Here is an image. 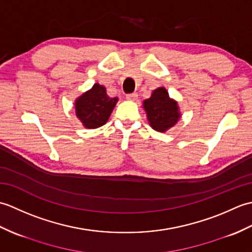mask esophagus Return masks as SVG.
Segmentation results:
<instances>
[{"instance_id":"esophagus-1","label":"esophagus","mask_w":252,"mask_h":252,"mask_svg":"<svg viewBox=\"0 0 252 252\" xmlns=\"http://www.w3.org/2000/svg\"><path fill=\"white\" fill-rule=\"evenodd\" d=\"M137 98V93H131V94H126V99L130 100H135Z\"/></svg>"}]
</instances>
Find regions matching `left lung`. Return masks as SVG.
I'll use <instances>...</instances> for the list:
<instances>
[{"label":"left lung","instance_id":"8db88e82","mask_svg":"<svg viewBox=\"0 0 252 252\" xmlns=\"http://www.w3.org/2000/svg\"><path fill=\"white\" fill-rule=\"evenodd\" d=\"M143 107L147 114L149 125L159 132H165L173 126L181 117L178 103L169 97L164 88L155 90L151 97L144 100Z\"/></svg>","mask_w":252,"mask_h":252}]
</instances>
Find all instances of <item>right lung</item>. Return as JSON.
Returning <instances> with one entry per match:
<instances>
[{
	"label": "right lung",
	"mask_w": 252,
	"mask_h": 252,
	"mask_svg": "<svg viewBox=\"0 0 252 252\" xmlns=\"http://www.w3.org/2000/svg\"><path fill=\"white\" fill-rule=\"evenodd\" d=\"M118 101L109 97L103 85L95 83L93 88L76 100V115L88 129L104 126Z\"/></svg>",
	"instance_id": "add662e5"
}]
</instances>
